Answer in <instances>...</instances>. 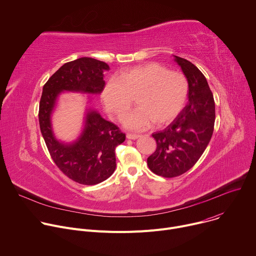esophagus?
<instances>
[{
	"label": "esophagus",
	"instance_id": "1",
	"mask_svg": "<svg viewBox=\"0 0 256 256\" xmlns=\"http://www.w3.org/2000/svg\"><path fill=\"white\" fill-rule=\"evenodd\" d=\"M140 134H126V138L130 140H136L138 138H140Z\"/></svg>",
	"mask_w": 256,
	"mask_h": 256
}]
</instances>
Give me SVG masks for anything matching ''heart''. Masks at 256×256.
<instances>
[{
    "label": "heart",
    "mask_w": 256,
    "mask_h": 256,
    "mask_svg": "<svg viewBox=\"0 0 256 256\" xmlns=\"http://www.w3.org/2000/svg\"><path fill=\"white\" fill-rule=\"evenodd\" d=\"M136 96L138 107L126 116V128L144 130L155 122L166 126L184 108L188 82L180 72L148 62L126 70L120 77H109L101 93L106 108L118 120L126 116Z\"/></svg>",
    "instance_id": "obj_1"
}]
</instances>
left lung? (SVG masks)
<instances>
[{
    "label": "left lung",
    "mask_w": 256,
    "mask_h": 256,
    "mask_svg": "<svg viewBox=\"0 0 256 256\" xmlns=\"http://www.w3.org/2000/svg\"><path fill=\"white\" fill-rule=\"evenodd\" d=\"M188 82V102L178 116L152 136L156 151L147 163L155 174L172 178L188 171L208 144L214 126V101L202 72L190 60L175 56Z\"/></svg>",
    "instance_id": "8db88e82"
}]
</instances>
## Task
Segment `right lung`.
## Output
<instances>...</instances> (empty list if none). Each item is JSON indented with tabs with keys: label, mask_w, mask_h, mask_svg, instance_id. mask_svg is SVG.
<instances>
[{
	"label": "right lung",
	"mask_w": 256,
	"mask_h": 256,
	"mask_svg": "<svg viewBox=\"0 0 256 256\" xmlns=\"http://www.w3.org/2000/svg\"><path fill=\"white\" fill-rule=\"evenodd\" d=\"M104 62L81 58L62 66L44 84L40 102V126L50 155L58 168L80 184L94 186L110 177L116 170V148L126 140L120 128L90 110L82 136L72 144L58 142L52 130L50 114L58 94L64 91L100 93L105 85Z\"/></svg>",
	"instance_id": "obj_1"
}]
</instances>
